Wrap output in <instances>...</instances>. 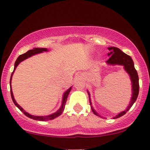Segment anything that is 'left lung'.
<instances>
[{"label":"left lung","instance_id":"8db88e82","mask_svg":"<svg viewBox=\"0 0 150 150\" xmlns=\"http://www.w3.org/2000/svg\"><path fill=\"white\" fill-rule=\"evenodd\" d=\"M108 49L110 51L109 53H108V56L110 58L106 61V63L110 65H122V66H123L125 71L128 74L129 77H130L132 84V97L131 99H130V103H129L128 106H127V108H125L124 111H121L118 114H117L116 116L113 117V119H116V118H120V117L125 114L127 111L132 107L134 103L135 102L139 94V89H140V87H139V77L138 75H137V70H135V66H134L133 61H132V59L130 56L125 54L121 50L117 47L111 46V47H108ZM87 92L88 93L89 103H90L91 108H92V111H93V113L96 116L101 117L94 109V108L92 107V101H91L90 99V94H89L88 90H87Z\"/></svg>","mask_w":150,"mask_h":150}]
</instances>
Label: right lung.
Here are the masks:
<instances>
[{
	"label": "right lung",
	"instance_id": "add662e5",
	"mask_svg": "<svg viewBox=\"0 0 150 150\" xmlns=\"http://www.w3.org/2000/svg\"><path fill=\"white\" fill-rule=\"evenodd\" d=\"M44 51H49V49H46V48H34L33 49L30 50V51H27V52H26L25 53H24V54L20 55V56H19L18 58H17L16 61H15V66H14V70H13V72L11 74V77H10V94H11L12 99H13V102H14V104H15V106H16L17 107H18L19 109H20V111H21L26 116L29 117V118H32V119H34V120H41V121H46V120H53V119H54L55 118H57V117H58L59 116H61V115L62 114V113H63V111H64L65 104H66L67 98H68V94H69L70 90H71L72 87H70L69 89H67V90L65 91L64 93H63V97H62L61 106V107H60V108L57 111H56V112H55V113H52V114L48 115V116H34V115L30 114V113H29L28 112H27V111H25V110H24L23 108H22L21 106H20V105H19L18 103L16 102V101H15V98H14V95H13V90H12L11 81H12V78H13V74H14V72H15V69H16L17 67H18V65L20 64V63H21L22 61H25V59H27V58L31 57V56H34V55L38 54V53H43V52H44Z\"/></svg>",
	"mask_w": 150,
	"mask_h": 150
}]
</instances>
